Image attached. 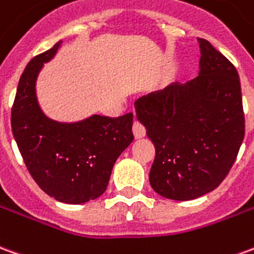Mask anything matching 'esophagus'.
<instances>
[{"label": "esophagus", "instance_id": "obj_1", "mask_svg": "<svg viewBox=\"0 0 254 254\" xmlns=\"http://www.w3.org/2000/svg\"><path fill=\"white\" fill-rule=\"evenodd\" d=\"M133 134H134L136 139H141V137L145 136V129L140 122L134 121V124H133Z\"/></svg>", "mask_w": 254, "mask_h": 254}]
</instances>
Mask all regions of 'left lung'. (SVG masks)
I'll use <instances>...</instances> for the list:
<instances>
[{"label": "left lung", "mask_w": 254, "mask_h": 254, "mask_svg": "<svg viewBox=\"0 0 254 254\" xmlns=\"http://www.w3.org/2000/svg\"><path fill=\"white\" fill-rule=\"evenodd\" d=\"M198 42V77L134 102L137 121L155 147L150 184L175 201L195 199L219 187L245 136L238 71L209 41Z\"/></svg>", "instance_id": "1"}]
</instances>
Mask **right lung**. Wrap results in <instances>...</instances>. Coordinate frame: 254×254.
Returning <instances> with one entry per match:
<instances>
[{"label": "right lung", "mask_w": 254, "mask_h": 254, "mask_svg": "<svg viewBox=\"0 0 254 254\" xmlns=\"http://www.w3.org/2000/svg\"><path fill=\"white\" fill-rule=\"evenodd\" d=\"M62 41L28 62L12 107V133L40 189L56 201L85 203L107 190L115 161L133 141V114H93L77 122L49 118L37 99V78Z\"/></svg>", "instance_id": "1"}]
</instances>
